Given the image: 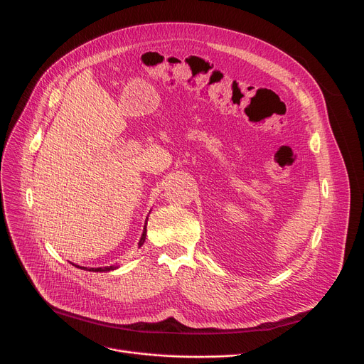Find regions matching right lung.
Returning a JSON list of instances; mask_svg holds the SVG:
<instances>
[{"label":"right lung","instance_id":"obj_1","mask_svg":"<svg viewBox=\"0 0 364 364\" xmlns=\"http://www.w3.org/2000/svg\"><path fill=\"white\" fill-rule=\"evenodd\" d=\"M147 224V223H146ZM146 225H144V230H143V235H141V239H140V242H139V246H141L143 243H144V240H146ZM84 269H87V267H84ZM114 269H118L117 265H110V267H99V269H90L88 272H97V273H105V272H110V270H114Z\"/></svg>","mask_w":364,"mask_h":364}]
</instances>
